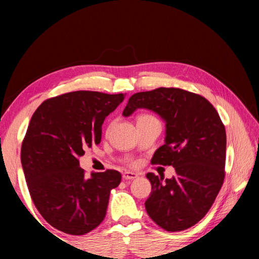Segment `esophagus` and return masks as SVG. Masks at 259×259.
I'll use <instances>...</instances> for the list:
<instances>
[{"mask_svg": "<svg viewBox=\"0 0 259 259\" xmlns=\"http://www.w3.org/2000/svg\"><path fill=\"white\" fill-rule=\"evenodd\" d=\"M137 177H138L137 174L131 172V171H124L123 175H122V178H123L124 181H133V179H136Z\"/></svg>", "mask_w": 259, "mask_h": 259, "instance_id": "obj_1", "label": "esophagus"}]
</instances>
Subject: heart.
Wrapping results in <instances>:
<instances>
[{
  "label": "heart",
  "mask_w": 259,
  "mask_h": 259,
  "mask_svg": "<svg viewBox=\"0 0 259 259\" xmlns=\"http://www.w3.org/2000/svg\"><path fill=\"white\" fill-rule=\"evenodd\" d=\"M140 120H156V119H155L154 116L148 115V114H143V115H140V116L138 117L137 121H140Z\"/></svg>",
  "instance_id": "b5f03b06"
}]
</instances>
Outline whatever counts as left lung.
Instances as JSON below:
<instances>
[{
    "instance_id": "obj_1",
    "label": "left lung",
    "mask_w": 259,
    "mask_h": 259,
    "mask_svg": "<svg viewBox=\"0 0 259 259\" xmlns=\"http://www.w3.org/2000/svg\"><path fill=\"white\" fill-rule=\"evenodd\" d=\"M138 108L150 109L165 122L164 144L152 164L172 165L176 171L170 179L146 175L152 185L146 211L165 231L186 230L205 216L224 182L225 126L207 99L178 88L135 94L122 115Z\"/></svg>"
}]
</instances>
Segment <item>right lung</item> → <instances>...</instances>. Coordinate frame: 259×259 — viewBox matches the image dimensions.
<instances>
[{"instance_id":"right-lung-1","label":"right lung","mask_w":259,"mask_h":259,"mask_svg":"<svg viewBox=\"0 0 259 259\" xmlns=\"http://www.w3.org/2000/svg\"><path fill=\"white\" fill-rule=\"evenodd\" d=\"M123 99V94L74 91L43 102L30 119L20 155L26 183L38 212L64 233L87 234L104 221L121 174L87 178L78 159L100 143L105 117Z\"/></svg>"}]
</instances>
